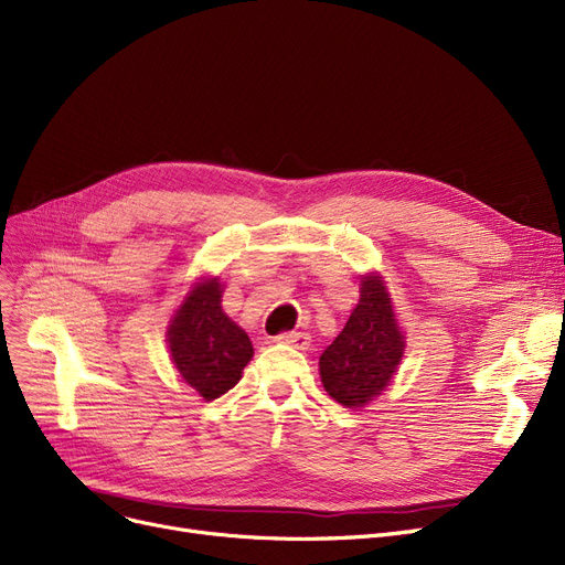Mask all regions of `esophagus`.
<instances>
[{
    "label": "esophagus",
    "instance_id": "esophagus-1",
    "mask_svg": "<svg viewBox=\"0 0 565 565\" xmlns=\"http://www.w3.org/2000/svg\"><path fill=\"white\" fill-rule=\"evenodd\" d=\"M281 343H288V345H292V348H298V350H305V348H309V343H311V337L307 334V332H284V334H279L277 337Z\"/></svg>",
    "mask_w": 565,
    "mask_h": 565
}]
</instances>
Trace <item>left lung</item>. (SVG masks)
Masks as SVG:
<instances>
[{"instance_id":"obj_1","label":"left lung","mask_w":565,"mask_h":565,"mask_svg":"<svg viewBox=\"0 0 565 565\" xmlns=\"http://www.w3.org/2000/svg\"><path fill=\"white\" fill-rule=\"evenodd\" d=\"M360 286L358 307L318 362L324 392L345 407H364L387 390L405 350L382 277L366 275Z\"/></svg>"}]
</instances>
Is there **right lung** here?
I'll list each match as a JSON object with an SVG mask.
<instances>
[{
    "instance_id": "right-lung-1",
    "label": "right lung",
    "mask_w": 565,
    "mask_h": 565,
    "mask_svg": "<svg viewBox=\"0 0 565 565\" xmlns=\"http://www.w3.org/2000/svg\"><path fill=\"white\" fill-rule=\"evenodd\" d=\"M222 292L220 279L194 284L167 330L178 373L203 401L233 390L254 358L247 332L222 311Z\"/></svg>"
}]
</instances>
